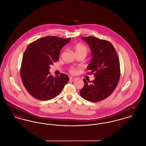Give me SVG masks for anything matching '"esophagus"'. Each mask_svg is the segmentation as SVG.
I'll return each instance as SVG.
<instances>
[{
    "label": "esophagus",
    "instance_id": "34e87169",
    "mask_svg": "<svg viewBox=\"0 0 146 146\" xmlns=\"http://www.w3.org/2000/svg\"><path fill=\"white\" fill-rule=\"evenodd\" d=\"M76 78H74V77H70V80H71V81H75V80H76Z\"/></svg>",
    "mask_w": 146,
    "mask_h": 146
}]
</instances>
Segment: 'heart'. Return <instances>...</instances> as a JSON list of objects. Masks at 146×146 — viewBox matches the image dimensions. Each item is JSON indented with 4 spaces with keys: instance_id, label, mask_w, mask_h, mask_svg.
Listing matches in <instances>:
<instances>
[{
    "instance_id": "heart-1",
    "label": "heart",
    "mask_w": 146,
    "mask_h": 146,
    "mask_svg": "<svg viewBox=\"0 0 146 146\" xmlns=\"http://www.w3.org/2000/svg\"><path fill=\"white\" fill-rule=\"evenodd\" d=\"M74 49L75 50V52L76 54H84L85 56H86V54H88V47L84 45L82 43H77L76 44L74 47ZM70 71L71 73L72 74H74L75 72V70L74 68H71L70 70Z\"/></svg>"
}]
</instances>
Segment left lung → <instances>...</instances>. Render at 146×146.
<instances>
[{
    "mask_svg": "<svg viewBox=\"0 0 146 146\" xmlns=\"http://www.w3.org/2000/svg\"><path fill=\"white\" fill-rule=\"evenodd\" d=\"M92 53V59L87 67L95 79L90 83L83 79L84 86L80 91L85 100L98 102L110 96L117 86L120 79L119 60L113 44L106 40L95 37H84Z\"/></svg>",
    "mask_w": 146,
    "mask_h": 146,
    "instance_id": "left-lung-1",
    "label": "left lung"
}]
</instances>
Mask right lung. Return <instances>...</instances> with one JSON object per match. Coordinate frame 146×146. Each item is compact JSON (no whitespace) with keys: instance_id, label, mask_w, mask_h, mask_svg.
Returning a JSON list of instances; mask_svg holds the SVG:
<instances>
[{"instance_id":"obj_1","label":"right lung","mask_w":146,"mask_h":146,"mask_svg":"<svg viewBox=\"0 0 146 146\" xmlns=\"http://www.w3.org/2000/svg\"><path fill=\"white\" fill-rule=\"evenodd\" d=\"M71 38L47 36L31 43L23 56L21 78L27 92L40 100L57 96L69 80L65 74L53 77L50 65L58 60L62 47Z\"/></svg>"}]
</instances>
